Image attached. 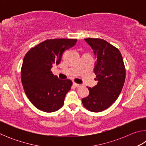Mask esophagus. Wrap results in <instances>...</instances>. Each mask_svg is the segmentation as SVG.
<instances>
[{
  "mask_svg": "<svg viewBox=\"0 0 146 146\" xmlns=\"http://www.w3.org/2000/svg\"><path fill=\"white\" fill-rule=\"evenodd\" d=\"M73 86H75V87H76V88L80 87V86H81L80 84H77V83H75V82H73Z\"/></svg>",
  "mask_w": 146,
  "mask_h": 146,
  "instance_id": "34e87169",
  "label": "esophagus"
}]
</instances>
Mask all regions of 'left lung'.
Here are the masks:
<instances>
[{
    "instance_id": "8db88e82",
    "label": "left lung",
    "mask_w": 146,
    "mask_h": 146,
    "mask_svg": "<svg viewBox=\"0 0 146 146\" xmlns=\"http://www.w3.org/2000/svg\"><path fill=\"white\" fill-rule=\"evenodd\" d=\"M84 40L93 49L96 62L94 73L97 85L83 98V106L92 112H100L114 103L122 90L125 70L119 50L103 39L88 38Z\"/></svg>"
}]
</instances>
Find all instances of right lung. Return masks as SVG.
<instances>
[{
    "mask_svg": "<svg viewBox=\"0 0 146 146\" xmlns=\"http://www.w3.org/2000/svg\"><path fill=\"white\" fill-rule=\"evenodd\" d=\"M76 39H50L31 48L24 58L21 79L28 99L42 111L51 113L62 107L72 81L60 80L51 71L60 64L63 53L75 45Z\"/></svg>",
    "mask_w": 146,
    "mask_h": 146,
    "instance_id": "1",
    "label": "right lung"
}]
</instances>
